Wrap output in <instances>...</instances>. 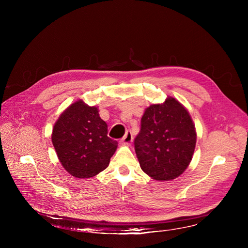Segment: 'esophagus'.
<instances>
[{
	"label": "esophagus",
	"mask_w": 248,
	"mask_h": 248,
	"mask_svg": "<svg viewBox=\"0 0 248 248\" xmlns=\"http://www.w3.org/2000/svg\"><path fill=\"white\" fill-rule=\"evenodd\" d=\"M133 140V137H132V133L130 131H127L125 133V136L123 137V139L121 140V142L123 145H130L131 141Z\"/></svg>",
	"instance_id": "1"
}]
</instances>
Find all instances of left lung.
Masks as SVG:
<instances>
[{"instance_id":"obj_1","label":"left lung","mask_w":248,"mask_h":248,"mask_svg":"<svg viewBox=\"0 0 248 248\" xmlns=\"http://www.w3.org/2000/svg\"><path fill=\"white\" fill-rule=\"evenodd\" d=\"M197 142L187 109L172 97L146 108L134 149L140 169L158 181L179 177L189 166Z\"/></svg>"}]
</instances>
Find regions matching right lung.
I'll list each match as a JSON object with an SVG mask.
<instances>
[{
  "label": "right lung",
  "instance_id": "1",
  "mask_svg": "<svg viewBox=\"0 0 248 248\" xmlns=\"http://www.w3.org/2000/svg\"><path fill=\"white\" fill-rule=\"evenodd\" d=\"M98 108L78 100L67 108L52 128L51 141L63 168L76 178H91L106 170L118 141L108 137Z\"/></svg>",
  "mask_w": 248,
  "mask_h": 248
}]
</instances>
